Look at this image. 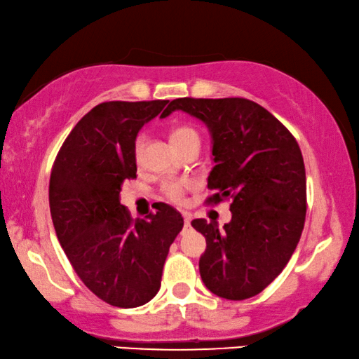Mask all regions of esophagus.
<instances>
[{"label":"esophagus","instance_id":"esophagus-1","mask_svg":"<svg viewBox=\"0 0 359 359\" xmlns=\"http://www.w3.org/2000/svg\"><path fill=\"white\" fill-rule=\"evenodd\" d=\"M190 222H191V214L190 212H184V224H185V226H190Z\"/></svg>","mask_w":359,"mask_h":359}]
</instances>
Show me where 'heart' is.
<instances>
[{
  "label": "heart",
  "mask_w": 359,
  "mask_h": 359,
  "mask_svg": "<svg viewBox=\"0 0 359 359\" xmlns=\"http://www.w3.org/2000/svg\"><path fill=\"white\" fill-rule=\"evenodd\" d=\"M193 140L200 142V135H198L196 130L191 126H177L175 129H172V133H170V142H172V145L177 150H180L182 147L190 144V142H193ZM144 142H145L144 134H139L134 140L133 153H134L135 163L140 161L142 149H144ZM191 187H193V182H190V180H170V182H166V184L161 187V191H163V195L172 203H184L185 193H187V190H190Z\"/></svg>",
  "instance_id": "heart-1"
}]
</instances>
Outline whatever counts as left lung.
Masks as SVG:
<instances>
[{"instance_id": "obj_1", "label": "left lung", "mask_w": 359, "mask_h": 359, "mask_svg": "<svg viewBox=\"0 0 359 359\" xmlns=\"http://www.w3.org/2000/svg\"><path fill=\"white\" fill-rule=\"evenodd\" d=\"M182 110L206 124L215 166L208 204L231 200V220L195 219L206 238L200 259L201 280L229 300L254 297L280 275L302 235L306 179L302 151L294 135L264 107L241 97L175 99L161 113Z\"/></svg>"}]
</instances>
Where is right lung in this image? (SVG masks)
Segmentation results:
<instances>
[{"instance_id": "obj_1", "label": "right lung", "mask_w": 359, "mask_h": 359, "mask_svg": "<svg viewBox=\"0 0 359 359\" xmlns=\"http://www.w3.org/2000/svg\"><path fill=\"white\" fill-rule=\"evenodd\" d=\"M168 102L94 107L68 134L50 170V217L60 246L89 291L119 309L155 297L170 244L184 226L169 204L134 220L119 203L123 184L137 174L134 140Z\"/></svg>"}]
</instances>
